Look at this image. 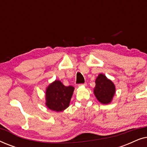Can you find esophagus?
I'll use <instances>...</instances> for the list:
<instances>
[{
    "label": "esophagus",
    "mask_w": 147,
    "mask_h": 147,
    "mask_svg": "<svg viewBox=\"0 0 147 147\" xmlns=\"http://www.w3.org/2000/svg\"><path fill=\"white\" fill-rule=\"evenodd\" d=\"M86 85H87V84H86V83H84V84H78V86H79V87H80V86H86Z\"/></svg>",
    "instance_id": "1"
}]
</instances>
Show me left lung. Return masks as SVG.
Listing matches in <instances>:
<instances>
[{"label": "left lung", "instance_id": "left-lung-1", "mask_svg": "<svg viewBox=\"0 0 147 147\" xmlns=\"http://www.w3.org/2000/svg\"><path fill=\"white\" fill-rule=\"evenodd\" d=\"M95 82L96 86L94 89V93L97 100L104 104L110 103L116 92L113 82L102 74L98 75Z\"/></svg>", "mask_w": 147, "mask_h": 147}]
</instances>
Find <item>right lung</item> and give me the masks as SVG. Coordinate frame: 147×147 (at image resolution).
<instances>
[{"instance_id":"right-lung-1","label":"right lung","mask_w":147,"mask_h":147,"mask_svg":"<svg viewBox=\"0 0 147 147\" xmlns=\"http://www.w3.org/2000/svg\"><path fill=\"white\" fill-rule=\"evenodd\" d=\"M74 90L73 86H65L59 80H55L46 89V106L53 111H63L69 106Z\"/></svg>"}]
</instances>
